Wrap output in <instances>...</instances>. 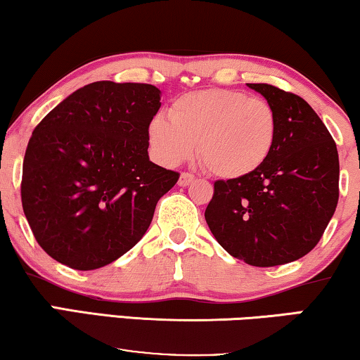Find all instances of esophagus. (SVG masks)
<instances>
[{"mask_svg": "<svg viewBox=\"0 0 360 360\" xmlns=\"http://www.w3.org/2000/svg\"><path fill=\"white\" fill-rule=\"evenodd\" d=\"M195 179V176L194 174H191V173H182L181 174V178H179V186L181 187H186V186H189L192 181Z\"/></svg>", "mask_w": 360, "mask_h": 360, "instance_id": "esophagus-1", "label": "esophagus"}]
</instances>
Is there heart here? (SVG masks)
<instances>
[{
	"label": "heart",
	"mask_w": 360,
	"mask_h": 360,
	"mask_svg": "<svg viewBox=\"0 0 360 360\" xmlns=\"http://www.w3.org/2000/svg\"><path fill=\"white\" fill-rule=\"evenodd\" d=\"M169 117L148 125L153 153L174 166L199 156L207 171L221 179H240L259 169L276 143L277 115L266 99L233 89H204L181 96Z\"/></svg>",
	"instance_id": "1"
}]
</instances>
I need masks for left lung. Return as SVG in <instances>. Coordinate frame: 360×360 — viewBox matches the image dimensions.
<instances>
[{"instance_id": "1", "label": "left lung", "mask_w": 360, "mask_h": 360, "mask_svg": "<svg viewBox=\"0 0 360 360\" xmlns=\"http://www.w3.org/2000/svg\"><path fill=\"white\" fill-rule=\"evenodd\" d=\"M248 86L276 110L274 148L255 173L214 182L205 220L233 257L272 267L300 259L321 240L339 199V158L305 99L272 84Z\"/></svg>"}]
</instances>
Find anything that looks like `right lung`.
I'll list each match as a JSON object with an SVG mask.
<instances>
[{"instance_id": "obj_1", "label": "right lung", "mask_w": 360, "mask_h": 360, "mask_svg": "<svg viewBox=\"0 0 360 360\" xmlns=\"http://www.w3.org/2000/svg\"><path fill=\"white\" fill-rule=\"evenodd\" d=\"M161 91L96 81L40 120L22 163L24 215L40 248L77 271L108 266L141 240L179 173L151 163Z\"/></svg>"}]
</instances>
